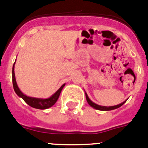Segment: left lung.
I'll return each instance as SVG.
<instances>
[{"label":"left lung","instance_id":"1","mask_svg":"<svg viewBox=\"0 0 148 148\" xmlns=\"http://www.w3.org/2000/svg\"><path fill=\"white\" fill-rule=\"evenodd\" d=\"M85 96H86V99L87 101H88V104H89L91 107H93V108H95V109L100 110V111H111V110H114V109H116V108H118L121 106H123V105L124 104L127 100V99H126L125 101H123V103H121V104L116 105V106H99V105H97L96 104V103H93V102H92V101L90 99L89 97H88L86 92H85Z\"/></svg>","mask_w":148,"mask_h":148}]
</instances>
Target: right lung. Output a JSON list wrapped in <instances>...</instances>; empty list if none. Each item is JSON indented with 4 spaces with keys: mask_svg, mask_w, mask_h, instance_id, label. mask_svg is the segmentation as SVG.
I'll return each mask as SVG.
<instances>
[{
    "mask_svg": "<svg viewBox=\"0 0 148 148\" xmlns=\"http://www.w3.org/2000/svg\"><path fill=\"white\" fill-rule=\"evenodd\" d=\"M15 63H16V61H15ZM15 63H14L13 66H12V84H13L14 90H15L16 94H17L19 97L22 98L25 103H27V105H29L30 106L33 107V108H37V109H47V108H50V107H51L52 106H54V105L56 103L57 101H58V99L59 96H60V92H61L62 89L64 88V87L65 86V84H63V85H62V86L54 93V94H52L51 97H49V98H46V99H42V98H36V97H28V96L24 94V93L20 90L18 87L16 80V76H15V72H14Z\"/></svg>",
    "mask_w": 148,
    "mask_h": 148,
    "instance_id": "obj_1",
    "label": "right lung"
}]
</instances>
